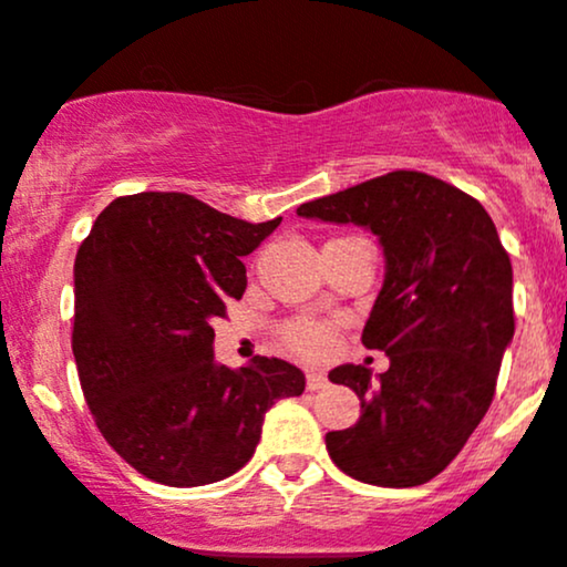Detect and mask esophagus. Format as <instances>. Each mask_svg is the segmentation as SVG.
I'll return each mask as SVG.
<instances>
[{
    "mask_svg": "<svg viewBox=\"0 0 567 567\" xmlns=\"http://www.w3.org/2000/svg\"><path fill=\"white\" fill-rule=\"evenodd\" d=\"M328 388V377L322 374V371H307V390L309 393H315V390H322Z\"/></svg>",
    "mask_w": 567,
    "mask_h": 567,
    "instance_id": "34e87169",
    "label": "esophagus"
}]
</instances>
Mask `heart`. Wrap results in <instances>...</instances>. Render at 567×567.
I'll list each match as a JSON object with an SVG mask.
<instances>
[{
  "label": "heart",
  "instance_id": "obj_1",
  "mask_svg": "<svg viewBox=\"0 0 567 567\" xmlns=\"http://www.w3.org/2000/svg\"><path fill=\"white\" fill-rule=\"evenodd\" d=\"M282 341L290 352L303 358H317L331 347L333 331L315 320H293L282 328Z\"/></svg>",
  "mask_w": 567,
  "mask_h": 567
}]
</instances>
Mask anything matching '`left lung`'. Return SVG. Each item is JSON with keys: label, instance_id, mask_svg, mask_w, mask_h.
Masks as SVG:
<instances>
[{"label": "left lung", "instance_id": "1", "mask_svg": "<svg viewBox=\"0 0 567 567\" xmlns=\"http://www.w3.org/2000/svg\"><path fill=\"white\" fill-rule=\"evenodd\" d=\"M379 236L384 285L363 344L390 369L339 365L328 379L360 398V420L326 435L347 476L416 487L439 476L487 414L514 339L512 260L493 217L444 179L398 169L296 209Z\"/></svg>", "mask_w": 567, "mask_h": 567}]
</instances>
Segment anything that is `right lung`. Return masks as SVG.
<instances>
[{
  "label": "right lung",
  "instance_id": "1",
  "mask_svg": "<svg viewBox=\"0 0 567 567\" xmlns=\"http://www.w3.org/2000/svg\"><path fill=\"white\" fill-rule=\"evenodd\" d=\"M282 217L247 223L188 193H134L104 207L74 258L72 352L112 450L142 476L202 487L252 457L264 416L303 393L296 365L255 354L215 363L213 320L241 298V264Z\"/></svg>",
  "mask_w": 567,
  "mask_h": 567
}]
</instances>
